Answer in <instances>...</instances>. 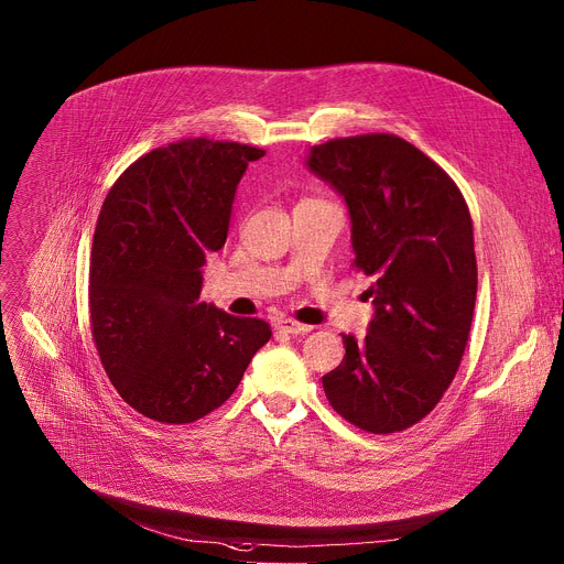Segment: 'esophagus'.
Instances as JSON below:
<instances>
[{
	"label": "esophagus",
	"instance_id": "1",
	"mask_svg": "<svg viewBox=\"0 0 564 564\" xmlns=\"http://www.w3.org/2000/svg\"><path fill=\"white\" fill-rule=\"evenodd\" d=\"M276 328H279L281 333H288V335H304V333H311V330H313V326L299 324V322H294V319H281V322L276 324Z\"/></svg>",
	"mask_w": 564,
	"mask_h": 564
}]
</instances>
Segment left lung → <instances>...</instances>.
I'll return each instance as SVG.
<instances>
[{"instance_id":"1","label":"left lung","mask_w":564,"mask_h":564,"mask_svg":"<svg viewBox=\"0 0 564 564\" xmlns=\"http://www.w3.org/2000/svg\"><path fill=\"white\" fill-rule=\"evenodd\" d=\"M306 167L347 204L354 265L373 283L367 335L322 386L337 415L369 433L424 420L452 386L471 328L476 256L469 208L448 174L390 133L311 147Z\"/></svg>"}]
</instances>
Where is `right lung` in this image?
Here are the masks:
<instances>
[{"label": "right lung", "mask_w": 564, "mask_h": 564, "mask_svg": "<svg viewBox=\"0 0 564 564\" xmlns=\"http://www.w3.org/2000/svg\"><path fill=\"white\" fill-rule=\"evenodd\" d=\"M262 149L183 140L138 159L101 206L90 260L93 337L140 415L191 424L227 401L272 337L199 302L206 253L227 242L238 183Z\"/></svg>", "instance_id": "obj_1"}]
</instances>
